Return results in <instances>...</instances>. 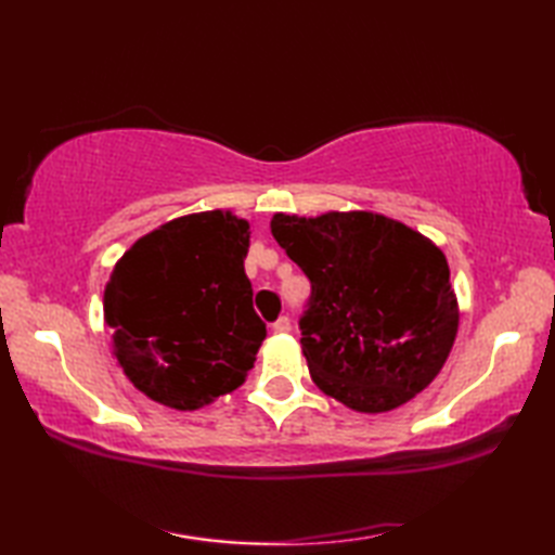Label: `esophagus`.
Instances as JSON below:
<instances>
[{
    "label": "esophagus",
    "mask_w": 555,
    "mask_h": 555,
    "mask_svg": "<svg viewBox=\"0 0 555 555\" xmlns=\"http://www.w3.org/2000/svg\"><path fill=\"white\" fill-rule=\"evenodd\" d=\"M291 326H293V324H291V317L284 314V317H279V320L274 322V332H276V334H288Z\"/></svg>",
    "instance_id": "1"
}]
</instances>
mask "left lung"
<instances>
[{"mask_svg":"<svg viewBox=\"0 0 555 555\" xmlns=\"http://www.w3.org/2000/svg\"><path fill=\"white\" fill-rule=\"evenodd\" d=\"M271 233L312 284L300 344L326 396L386 412L434 382L460 320L439 247L374 211L274 215Z\"/></svg>","mask_w":555,"mask_h":555,"instance_id":"1","label":"left lung"}]
</instances>
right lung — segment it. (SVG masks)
Returning a JSON list of instances; mask_svg holds the SVG:
<instances>
[{"instance_id":"right-lung-1","label":"right lung","mask_w":555,"mask_h":555,"mask_svg":"<svg viewBox=\"0 0 555 555\" xmlns=\"http://www.w3.org/2000/svg\"><path fill=\"white\" fill-rule=\"evenodd\" d=\"M250 223L211 209L162 223L104 288L114 356L147 398L199 410L238 388L267 336L243 259Z\"/></svg>"}]
</instances>
